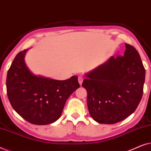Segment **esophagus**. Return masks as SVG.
<instances>
[{
  "label": "esophagus",
  "instance_id": "34e87169",
  "mask_svg": "<svg viewBox=\"0 0 151 151\" xmlns=\"http://www.w3.org/2000/svg\"><path fill=\"white\" fill-rule=\"evenodd\" d=\"M83 80H84V77L83 76H80L79 77H78V82H79V83L80 85L82 84V82H83Z\"/></svg>",
  "mask_w": 151,
  "mask_h": 151
}]
</instances>
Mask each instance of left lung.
<instances>
[{"mask_svg":"<svg viewBox=\"0 0 151 151\" xmlns=\"http://www.w3.org/2000/svg\"><path fill=\"white\" fill-rule=\"evenodd\" d=\"M124 56H111L86 73L82 86L87 91V106L95 121L113 124L131 115L143 95L145 69L135 47L125 44Z\"/></svg>","mask_w":151,"mask_h":151,"instance_id":"8db88e82","label":"left lung"}]
</instances>
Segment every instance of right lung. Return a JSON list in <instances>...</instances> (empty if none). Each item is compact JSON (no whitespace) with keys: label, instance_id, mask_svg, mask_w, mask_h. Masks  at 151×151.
<instances>
[{"label":"right lung","instance_id":"right-lung-1","mask_svg":"<svg viewBox=\"0 0 151 151\" xmlns=\"http://www.w3.org/2000/svg\"><path fill=\"white\" fill-rule=\"evenodd\" d=\"M27 51L18 53L8 70V98L16 113L29 122L49 124L60 118L66 101L80 87L78 77L56 80L34 75L24 62Z\"/></svg>","mask_w":151,"mask_h":151}]
</instances>
